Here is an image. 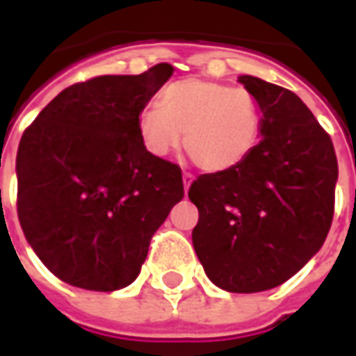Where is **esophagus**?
I'll return each instance as SVG.
<instances>
[{
	"instance_id": "1",
	"label": "esophagus",
	"mask_w": 356,
	"mask_h": 356,
	"mask_svg": "<svg viewBox=\"0 0 356 356\" xmlns=\"http://www.w3.org/2000/svg\"><path fill=\"white\" fill-rule=\"evenodd\" d=\"M194 177L191 175V173H183V186H185V194L188 193V188H191V185H193Z\"/></svg>"
}]
</instances>
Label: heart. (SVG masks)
I'll list each match as a JSON object with an SVG mask.
<instances>
[{
	"mask_svg": "<svg viewBox=\"0 0 356 356\" xmlns=\"http://www.w3.org/2000/svg\"><path fill=\"white\" fill-rule=\"evenodd\" d=\"M143 145L158 158L173 154L185 133V148L209 173H223L246 160L259 140L261 110L246 89L204 78L165 86L158 104L137 118Z\"/></svg>",
	"mask_w": 356,
	"mask_h": 356,
	"instance_id": "obj_1",
	"label": "heart"
}]
</instances>
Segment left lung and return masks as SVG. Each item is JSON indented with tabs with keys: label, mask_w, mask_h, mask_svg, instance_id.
<instances>
[{
	"label": "left lung",
	"mask_w": 356,
	"mask_h": 356,
	"mask_svg": "<svg viewBox=\"0 0 356 356\" xmlns=\"http://www.w3.org/2000/svg\"><path fill=\"white\" fill-rule=\"evenodd\" d=\"M261 110V140L244 162L194 181L200 219L194 252L211 282L232 293L284 284L324 244L334 217L337 160L305 102L255 76H238Z\"/></svg>",
	"instance_id": "left-lung-1"
}]
</instances>
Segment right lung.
<instances>
[{
    "instance_id": "obj_1",
    "label": "right lung",
    "mask_w": 356,
    "mask_h": 356,
    "mask_svg": "<svg viewBox=\"0 0 356 356\" xmlns=\"http://www.w3.org/2000/svg\"><path fill=\"white\" fill-rule=\"evenodd\" d=\"M173 66L76 83L38 114L17 152L19 221L28 244L63 282L122 290L183 200L181 168L150 154L137 118Z\"/></svg>"
}]
</instances>
